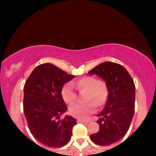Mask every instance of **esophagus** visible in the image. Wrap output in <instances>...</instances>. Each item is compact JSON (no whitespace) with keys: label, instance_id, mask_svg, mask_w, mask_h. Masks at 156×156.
Wrapping results in <instances>:
<instances>
[{"label":"esophagus","instance_id":"esophagus-1","mask_svg":"<svg viewBox=\"0 0 156 156\" xmlns=\"http://www.w3.org/2000/svg\"><path fill=\"white\" fill-rule=\"evenodd\" d=\"M77 122H78V123H87V121L82 120V119H78Z\"/></svg>","mask_w":156,"mask_h":156}]
</instances>
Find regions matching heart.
Here are the masks:
<instances>
[{"label":"heart","instance_id":"b5f03b06","mask_svg":"<svg viewBox=\"0 0 156 156\" xmlns=\"http://www.w3.org/2000/svg\"><path fill=\"white\" fill-rule=\"evenodd\" d=\"M74 85L79 89L88 91L87 99H94L97 105H101L105 102L108 95L106 85L103 82H98L97 78L87 76L80 79L76 82L67 83L62 89L61 94L63 99L68 104L75 101L76 94ZM96 104L91 101L87 103H76L71 106L69 108V114L74 117L80 119H87L89 115L95 111Z\"/></svg>","mask_w":156,"mask_h":156}]
</instances>
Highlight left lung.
<instances>
[{"label":"left lung","instance_id":"obj_1","mask_svg":"<svg viewBox=\"0 0 156 156\" xmlns=\"http://www.w3.org/2000/svg\"><path fill=\"white\" fill-rule=\"evenodd\" d=\"M89 74L103 79L108 89L105 107L97 115L99 131L89 136L94 144L106 146L121 140L129 129L135 111V84L122 65L111 62L100 64Z\"/></svg>","mask_w":156,"mask_h":156}]
</instances>
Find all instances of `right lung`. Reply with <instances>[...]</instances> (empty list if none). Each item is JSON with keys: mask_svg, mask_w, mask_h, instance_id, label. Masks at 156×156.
I'll use <instances>...</instances> for the list:
<instances>
[{"mask_svg": "<svg viewBox=\"0 0 156 156\" xmlns=\"http://www.w3.org/2000/svg\"><path fill=\"white\" fill-rule=\"evenodd\" d=\"M74 77L45 63L35 67L25 82L23 112L32 135L44 146L60 148L71 139L76 119L69 116L59 118L67 110L62 89Z\"/></svg>", "mask_w": 156, "mask_h": 156, "instance_id": "1", "label": "right lung"}]
</instances>
